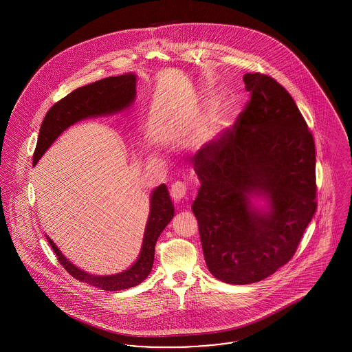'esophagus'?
I'll list each match as a JSON object with an SVG mask.
<instances>
[{"label":"esophagus","mask_w":352,"mask_h":352,"mask_svg":"<svg viewBox=\"0 0 352 352\" xmlns=\"http://www.w3.org/2000/svg\"><path fill=\"white\" fill-rule=\"evenodd\" d=\"M170 195L173 198V201L175 203H181L184 204L187 201V190H186V184L184 182H175L170 188Z\"/></svg>","instance_id":"obj_1"}]
</instances>
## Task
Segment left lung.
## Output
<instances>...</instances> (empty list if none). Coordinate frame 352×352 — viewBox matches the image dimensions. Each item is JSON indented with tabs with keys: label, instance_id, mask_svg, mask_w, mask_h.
<instances>
[{
	"label": "left lung",
	"instance_id": "8db88e82",
	"mask_svg": "<svg viewBox=\"0 0 352 352\" xmlns=\"http://www.w3.org/2000/svg\"><path fill=\"white\" fill-rule=\"evenodd\" d=\"M243 80L247 108L192 158L201 187L191 208L204 260L215 278L232 285L284 267L317 210L316 146L300 109L270 76Z\"/></svg>",
	"mask_w": 352,
	"mask_h": 352
}]
</instances>
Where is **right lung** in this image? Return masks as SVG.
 Segmentation results:
<instances>
[{
  "instance_id": "1",
  "label": "right lung",
  "mask_w": 352,
  "mask_h": 352,
  "mask_svg": "<svg viewBox=\"0 0 352 352\" xmlns=\"http://www.w3.org/2000/svg\"><path fill=\"white\" fill-rule=\"evenodd\" d=\"M135 85L137 75L128 72L80 87L52 105L39 129L34 151V165H36L54 141L71 125L85 118L113 116L126 111L135 100ZM149 208L140 254L129 268L116 274L98 276L85 272L68 260L50 236L46 234V237L51 248L56 253L59 263L76 280L108 292L129 289L141 284L151 274L155 243L170 220L174 218V204L170 199L166 184H160L151 191Z\"/></svg>"
}]
</instances>
